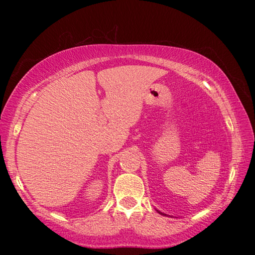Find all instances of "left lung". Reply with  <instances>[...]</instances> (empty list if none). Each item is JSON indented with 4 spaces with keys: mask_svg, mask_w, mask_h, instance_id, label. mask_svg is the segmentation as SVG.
Here are the masks:
<instances>
[{
    "mask_svg": "<svg viewBox=\"0 0 255 255\" xmlns=\"http://www.w3.org/2000/svg\"><path fill=\"white\" fill-rule=\"evenodd\" d=\"M158 213H159V214H162V213H161V211H158ZM162 215H164V214H162Z\"/></svg>",
    "mask_w": 255,
    "mask_h": 255,
    "instance_id": "1",
    "label": "left lung"
}]
</instances>
